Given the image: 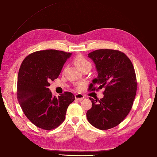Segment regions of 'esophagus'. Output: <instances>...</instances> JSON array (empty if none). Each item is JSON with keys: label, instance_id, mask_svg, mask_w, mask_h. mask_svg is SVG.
Segmentation results:
<instances>
[{"label": "esophagus", "instance_id": "34e87169", "mask_svg": "<svg viewBox=\"0 0 157 157\" xmlns=\"http://www.w3.org/2000/svg\"><path fill=\"white\" fill-rule=\"evenodd\" d=\"M75 99L76 100H78L79 101H81V100H82L84 98V96L83 94H75Z\"/></svg>", "mask_w": 157, "mask_h": 157}]
</instances>
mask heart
<instances>
[{
	"label": "heart",
	"instance_id": "1",
	"mask_svg": "<svg viewBox=\"0 0 157 157\" xmlns=\"http://www.w3.org/2000/svg\"><path fill=\"white\" fill-rule=\"evenodd\" d=\"M74 61L75 63V64L77 65L82 71L86 69L92 68L91 63L86 58L82 56V55H78L77 56H76Z\"/></svg>",
	"mask_w": 157,
	"mask_h": 157
}]
</instances>
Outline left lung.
Masks as SVG:
<instances>
[{
  "instance_id": "1",
  "label": "left lung",
  "mask_w": 157,
  "mask_h": 157,
  "mask_svg": "<svg viewBox=\"0 0 157 157\" xmlns=\"http://www.w3.org/2000/svg\"><path fill=\"white\" fill-rule=\"evenodd\" d=\"M94 63L98 77L92 80L89 88H105L104 97L98 102L89 98L92 108L86 117L95 128L105 130L114 128L130 112L136 95L137 81L132 63L120 51L98 49L88 54Z\"/></svg>"
}]
</instances>
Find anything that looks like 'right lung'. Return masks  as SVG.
Masks as SVG:
<instances>
[{
	"instance_id": "add662e5",
	"label": "right lung",
	"mask_w": 157,
	"mask_h": 157,
	"mask_svg": "<svg viewBox=\"0 0 157 157\" xmlns=\"http://www.w3.org/2000/svg\"><path fill=\"white\" fill-rule=\"evenodd\" d=\"M71 55L55 49L39 51L29 55L20 66L17 98L25 115L38 128H57L65 119L69 105L75 100L71 92L56 97L49 88V82L58 78Z\"/></svg>"
}]
</instances>
